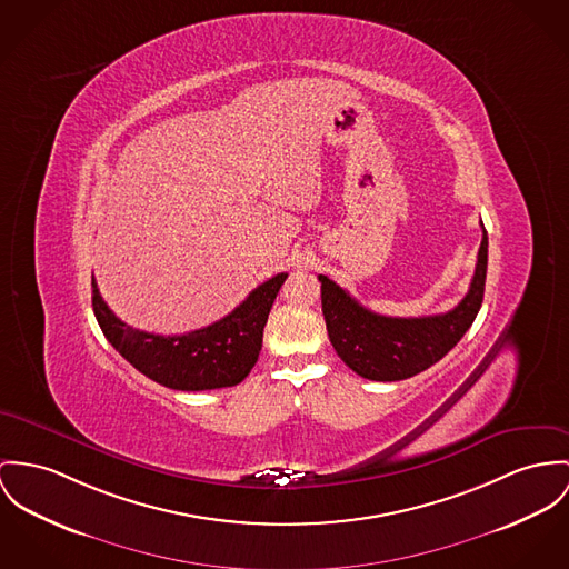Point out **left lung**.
Instances as JSON below:
<instances>
[{
    "instance_id": "1",
    "label": "left lung",
    "mask_w": 569,
    "mask_h": 569,
    "mask_svg": "<svg viewBox=\"0 0 569 569\" xmlns=\"http://www.w3.org/2000/svg\"><path fill=\"white\" fill-rule=\"evenodd\" d=\"M487 277V231L482 229L479 260L468 295L446 313L420 318H392L359 306L347 290L318 274L322 313L329 340L340 359L363 379L402 381L452 349L481 309Z\"/></svg>"
}]
</instances>
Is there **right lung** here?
<instances>
[{
    "label": "right lung",
    "instance_id": "obj_1",
    "mask_svg": "<svg viewBox=\"0 0 569 569\" xmlns=\"http://www.w3.org/2000/svg\"><path fill=\"white\" fill-rule=\"evenodd\" d=\"M286 272L258 286L231 313L183 336H156L126 325L106 306L92 277V309L108 342L151 381L201 392L231 388L247 379L262 350L263 327Z\"/></svg>",
    "mask_w": 569,
    "mask_h": 569
}]
</instances>
